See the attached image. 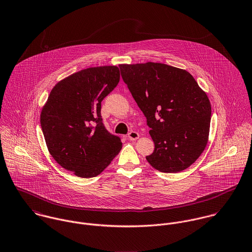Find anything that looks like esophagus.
Wrapping results in <instances>:
<instances>
[{
	"mask_svg": "<svg viewBox=\"0 0 252 252\" xmlns=\"http://www.w3.org/2000/svg\"><path fill=\"white\" fill-rule=\"evenodd\" d=\"M139 136V133L136 132V131H130V132L127 134V137L130 140L138 139Z\"/></svg>",
	"mask_w": 252,
	"mask_h": 252,
	"instance_id": "obj_1",
	"label": "esophagus"
}]
</instances>
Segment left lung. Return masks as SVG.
<instances>
[{"label": "left lung", "mask_w": 252, "mask_h": 252, "mask_svg": "<svg viewBox=\"0 0 252 252\" xmlns=\"http://www.w3.org/2000/svg\"><path fill=\"white\" fill-rule=\"evenodd\" d=\"M119 66L151 128L155 151L148 162L163 173L189 167L209 138L212 107L206 93L189 72L165 63Z\"/></svg>", "instance_id": "obj_1"}]
</instances>
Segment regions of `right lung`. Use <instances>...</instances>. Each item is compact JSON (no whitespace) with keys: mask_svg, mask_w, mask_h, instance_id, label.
<instances>
[{"mask_svg":"<svg viewBox=\"0 0 252 252\" xmlns=\"http://www.w3.org/2000/svg\"><path fill=\"white\" fill-rule=\"evenodd\" d=\"M119 81L116 65L86 68L57 83L42 108L40 126L49 153L77 177L99 175L122 149L100 114L101 101Z\"/></svg>","mask_w":252,"mask_h":252,"instance_id":"1","label":"right lung"}]
</instances>
